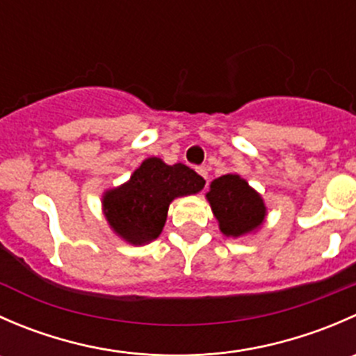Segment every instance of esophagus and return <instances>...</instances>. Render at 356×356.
Returning <instances> with one entry per match:
<instances>
[{"instance_id": "1", "label": "esophagus", "mask_w": 356, "mask_h": 356, "mask_svg": "<svg viewBox=\"0 0 356 356\" xmlns=\"http://www.w3.org/2000/svg\"><path fill=\"white\" fill-rule=\"evenodd\" d=\"M198 174L204 179V181H208V168L207 167H198Z\"/></svg>"}]
</instances>
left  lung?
I'll list each match as a JSON object with an SVG mask.
<instances>
[{"label":"left lung","instance_id":"1","mask_svg":"<svg viewBox=\"0 0 356 356\" xmlns=\"http://www.w3.org/2000/svg\"><path fill=\"white\" fill-rule=\"evenodd\" d=\"M207 198L225 236L238 238L251 232L265 218V204L260 195L239 175L227 174L215 179Z\"/></svg>","mask_w":356,"mask_h":356}]
</instances>
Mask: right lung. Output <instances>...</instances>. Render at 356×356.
<instances>
[{
	"instance_id": "1",
	"label": "right lung",
	"mask_w": 356,
	"mask_h": 356,
	"mask_svg": "<svg viewBox=\"0 0 356 356\" xmlns=\"http://www.w3.org/2000/svg\"><path fill=\"white\" fill-rule=\"evenodd\" d=\"M204 179L182 163L167 165L160 158H148L132 174L131 181L108 191L103 208L110 225L132 245L156 239L167 220L168 204L177 196L195 195Z\"/></svg>"
}]
</instances>
